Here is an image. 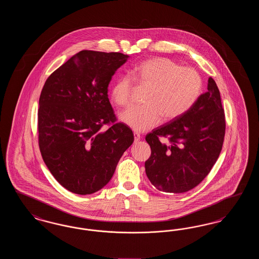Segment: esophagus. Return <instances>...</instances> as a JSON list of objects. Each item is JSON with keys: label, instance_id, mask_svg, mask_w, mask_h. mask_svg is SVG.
Wrapping results in <instances>:
<instances>
[{"label": "esophagus", "instance_id": "obj_1", "mask_svg": "<svg viewBox=\"0 0 259 259\" xmlns=\"http://www.w3.org/2000/svg\"><path fill=\"white\" fill-rule=\"evenodd\" d=\"M140 139H141V135H140V133H138V132H134V142H135V143H138V142L140 141Z\"/></svg>", "mask_w": 259, "mask_h": 259}]
</instances>
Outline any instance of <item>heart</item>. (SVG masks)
I'll list each match as a JSON object with an SVG mask.
<instances>
[{
    "label": "heart",
    "instance_id": "obj_1",
    "mask_svg": "<svg viewBox=\"0 0 259 259\" xmlns=\"http://www.w3.org/2000/svg\"><path fill=\"white\" fill-rule=\"evenodd\" d=\"M136 82L148 87L141 107H134L119 114V119L135 131H146L163 119L168 122L189 111L197 102L203 80L197 71L182 67L166 57H152L136 64L131 70ZM133 94V80L123 74L115 79L111 89L115 105L126 108Z\"/></svg>",
    "mask_w": 259,
    "mask_h": 259
}]
</instances>
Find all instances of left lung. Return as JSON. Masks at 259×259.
Segmentation results:
<instances>
[{
    "label": "left lung",
    "mask_w": 259,
    "mask_h": 259,
    "mask_svg": "<svg viewBox=\"0 0 259 259\" xmlns=\"http://www.w3.org/2000/svg\"><path fill=\"white\" fill-rule=\"evenodd\" d=\"M225 115L220 90L209 77L208 90L181 117L146 137L151 154L145 163L150 183L158 190L184 193L209 174L222 151ZM166 137L167 141L159 139Z\"/></svg>",
    "instance_id": "left-lung-1"
}]
</instances>
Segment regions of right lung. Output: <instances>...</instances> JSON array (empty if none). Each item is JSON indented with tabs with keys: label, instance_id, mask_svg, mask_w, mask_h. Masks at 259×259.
I'll return each instance as SVG.
<instances>
[{
	"label": "right lung",
	"instance_id": "add662e5",
	"mask_svg": "<svg viewBox=\"0 0 259 259\" xmlns=\"http://www.w3.org/2000/svg\"><path fill=\"white\" fill-rule=\"evenodd\" d=\"M128 55L81 50L50 74L37 111L38 147L50 172L69 191L87 195L111 181L132 130L108 97L111 76ZM110 124L106 131L101 127Z\"/></svg>",
	"mask_w": 259,
	"mask_h": 259
}]
</instances>
